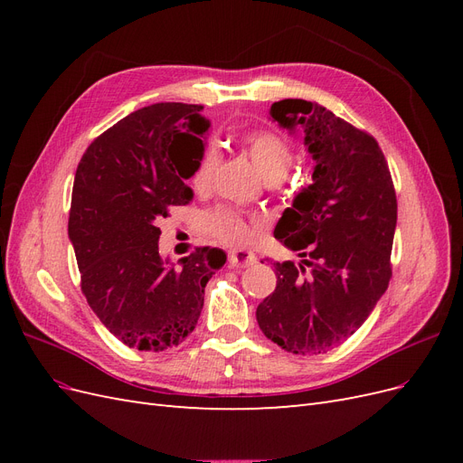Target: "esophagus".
I'll return each instance as SVG.
<instances>
[{"label": "esophagus", "instance_id": "34e87169", "mask_svg": "<svg viewBox=\"0 0 463 463\" xmlns=\"http://www.w3.org/2000/svg\"><path fill=\"white\" fill-rule=\"evenodd\" d=\"M228 262L232 269H247V266L257 262V257H255V253H250V250L235 249V250H230Z\"/></svg>", "mask_w": 463, "mask_h": 463}]
</instances>
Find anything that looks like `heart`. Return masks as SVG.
Segmentation results:
<instances>
[{
	"instance_id": "1",
	"label": "heart",
	"mask_w": 463,
	"mask_h": 463,
	"mask_svg": "<svg viewBox=\"0 0 463 463\" xmlns=\"http://www.w3.org/2000/svg\"><path fill=\"white\" fill-rule=\"evenodd\" d=\"M241 148L245 150L250 162L257 165V170L262 174V177L269 181H276L278 177H282L293 158L288 138L274 131H253L243 135ZM218 162V150L214 146H206L189 177V184L194 191L206 193L213 187ZM259 226V220L247 218L241 213H237V210L223 204L208 208L206 213L201 214V230L223 245H249L253 241Z\"/></svg>"
}]
</instances>
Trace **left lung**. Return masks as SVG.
Segmentation results:
<instances>
[{"mask_svg":"<svg viewBox=\"0 0 463 463\" xmlns=\"http://www.w3.org/2000/svg\"><path fill=\"white\" fill-rule=\"evenodd\" d=\"M270 116L279 128L303 129L317 165L313 184L274 230L276 240L309 259L276 262V289L257 307V322L289 354H326L367 320L388 288L396 191L367 131L299 98L274 102Z\"/></svg>","mask_w":463,"mask_h":463,"instance_id":"left-lung-1","label":"left lung"}]
</instances>
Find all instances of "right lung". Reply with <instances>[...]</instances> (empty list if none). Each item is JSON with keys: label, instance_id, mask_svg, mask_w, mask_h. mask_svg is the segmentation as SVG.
<instances>
[{"label": "right lung", "instance_id": "obj_1", "mask_svg": "<svg viewBox=\"0 0 463 463\" xmlns=\"http://www.w3.org/2000/svg\"><path fill=\"white\" fill-rule=\"evenodd\" d=\"M203 106L162 102L133 111L82 154L69 210L80 289L119 342L164 352L197 326L204 286L226 262L197 247L179 266L158 250V222L193 199L185 179L204 150Z\"/></svg>", "mask_w": 463, "mask_h": 463}]
</instances>
